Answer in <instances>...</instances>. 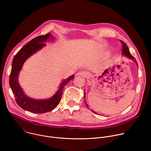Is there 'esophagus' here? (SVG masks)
<instances>
[{
	"mask_svg": "<svg viewBox=\"0 0 151 151\" xmlns=\"http://www.w3.org/2000/svg\"><path fill=\"white\" fill-rule=\"evenodd\" d=\"M89 75H90V73L88 72H85V71H80L76 74V76H82V77H88L89 76Z\"/></svg>",
	"mask_w": 151,
	"mask_h": 151,
	"instance_id": "obj_1",
	"label": "esophagus"
}]
</instances>
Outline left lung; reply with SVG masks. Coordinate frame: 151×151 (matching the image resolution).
Segmentation results:
<instances>
[{
    "label": "left lung",
    "instance_id": "obj_1",
    "mask_svg": "<svg viewBox=\"0 0 151 151\" xmlns=\"http://www.w3.org/2000/svg\"><path fill=\"white\" fill-rule=\"evenodd\" d=\"M120 41H121V42L122 43V55H125V56H126L127 57H128V58H129L130 59H132V60H134L135 62H136V63L137 64V66H138V64H137V61H136V59L134 58V57L130 54V51H129V49H128V47H127V45L125 44V42H124L122 40H120ZM84 98L85 99V92H84ZM85 103H86V101H85ZM86 105H87V107H88V104L86 103ZM93 112H94V114H98L97 112H94V111H91Z\"/></svg>",
    "mask_w": 151,
    "mask_h": 151
}]
</instances>
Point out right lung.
I'll use <instances>...</instances> for the list:
<instances>
[{
    "label": "right lung",
    "instance_id": "obj_1",
    "mask_svg": "<svg viewBox=\"0 0 151 151\" xmlns=\"http://www.w3.org/2000/svg\"><path fill=\"white\" fill-rule=\"evenodd\" d=\"M53 37H51L52 38ZM51 38V33L39 36L29 42L14 56L9 77V85L18 106L32 113L43 114L52 111L58 105L62 96L64 87L74 78V75L64 80L57 93L47 100H35L27 96L18 83V74L24 63L32 55L45 47V42Z\"/></svg>",
    "mask_w": 151,
    "mask_h": 151
}]
</instances>
